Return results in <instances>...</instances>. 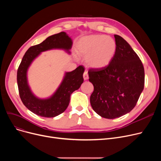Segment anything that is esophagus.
I'll return each mask as SVG.
<instances>
[{
  "mask_svg": "<svg viewBox=\"0 0 161 161\" xmlns=\"http://www.w3.org/2000/svg\"><path fill=\"white\" fill-rule=\"evenodd\" d=\"M83 79L85 80H87V79L89 78L88 73H87V71H85V72H84V73H83Z\"/></svg>",
  "mask_w": 161,
  "mask_h": 161,
  "instance_id": "esophagus-1",
  "label": "esophagus"
}]
</instances>
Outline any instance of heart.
<instances>
[{"mask_svg":"<svg viewBox=\"0 0 161 161\" xmlns=\"http://www.w3.org/2000/svg\"><path fill=\"white\" fill-rule=\"evenodd\" d=\"M117 50L112 38L101 35L83 37L77 44L78 53L86 58L87 65L93 69H103L112 61Z\"/></svg>","mask_w":161,"mask_h":161,"instance_id":"heart-1","label":"heart"}]
</instances>
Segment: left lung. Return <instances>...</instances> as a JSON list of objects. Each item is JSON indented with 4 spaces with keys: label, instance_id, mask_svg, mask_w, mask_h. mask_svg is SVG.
<instances>
[{
    "label": "left lung",
    "instance_id": "1",
    "mask_svg": "<svg viewBox=\"0 0 161 161\" xmlns=\"http://www.w3.org/2000/svg\"><path fill=\"white\" fill-rule=\"evenodd\" d=\"M114 37L117 50L110 64L88 71L89 80L94 86L91 105L106 119L130 112L136 105L145 81L144 68L138 55L121 36Z\"/></svg>",
    "mask_w": 161,
    "mask_h": 161
}]
</instances>
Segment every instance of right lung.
Wrapping results in <instances>:
<instances>
[{
	"mask_svg": "<svg viewBox=\"0 0 161 161\" xmlns=\"http://www.w3.org/2000/svg\"><path fill=\"white\" fill-rule=\"evenodd\" d=\"M72 44V40L64 32L47 37L42 43L31 46L24 55L17 72L19 94L23 104L30 111L44 117H54L65 111L70 103V95L78 89L83 82V74L85 69L82 65L66 72L64 80L54 95L47 99H39L34 96L28 86L27 71L32 61L41 52L52 49L69 50Z\"/></svg>",
	"mask_w": 161,
	"mask_h": 161,
	"instance_id": "add662e5",
	"label": "right lung"
}]
</instances>
